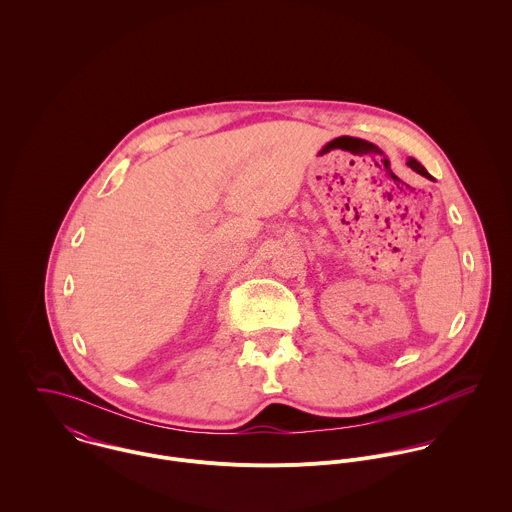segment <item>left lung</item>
I'll return each mask as SVG.
<instances>
[{
    "mask_svg": "<svg viewBox=\"0 0 512 512\" xmlns=\"http://www.w3.org/2000/svg\"><path fill=\"white\" fill-rule=\"evenodd\" d=\"M408 165H410L416 173H420V175H424V177H430V173L424 169V165H422V163H418L416 159H412V157H410V159H408Z\"/></svg>",
    "mask_w": 512,
    "mask_h": 512,
    "instance_id": "1",
    "label": "left lung"
}]
</instances>
